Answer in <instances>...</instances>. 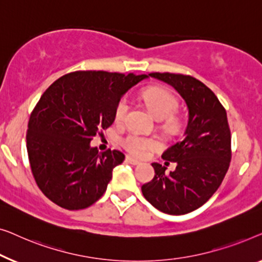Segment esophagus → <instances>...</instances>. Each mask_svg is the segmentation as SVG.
I'll use <instances>...</instances> for the list:
<instances>
[{"instance_id":"esophagus-1","label":"esophagus","mask_w":262,"mask_h":262,"mask_svg":"<svg viewBox=\"0 0 262 262\" xmlns=\"http://www.w3.org/2000/svg\"><path fill=\"white\" fill-rule=\"evenodd\" d=\"M126 161H127L128 164H130V165H139L140 164L139 160H136V159H134V158H132L129 156L126 158Z\"/></svg>"}]
</instances>
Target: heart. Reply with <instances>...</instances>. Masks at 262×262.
<instances>
[{
  "instance_id": "obj_1",
  "label": "heart",
  "mask_w": 262,
  "mask_h": 262,
  "mask_svg": "<svg viewBox=\"0 0 262 262\" xmlns=\"http://www.w3.org/2000/svg\"><path fill=\"white\" fill-rule=\"evenodd\" d=\"M142 98L150 114L158 120L168 119L178 108V102L174 96L160 88H149L145 90L142 93ZM128 109H129V103L127 99H121L115 109V119L117 122L124 120ZM123 146L133 156L145 157L149 150L156 149L159 143L153 138H146V136L139 134H129L124 138Z\"/></svg>"
}]
</instances>
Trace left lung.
<instances>
[{
  "label": "left lung",
  "mask_w": 262,
  "mask_h": 262,
  "mask_svg": "<svg viewBox=\"0 0 262 262\" xmlns=\"http://www.w3.org/2000/svg\"><path fill=\"white\" fill-rule=\"evenodd\" d=\"M149 77L171 85L185 101L187 124L183 139L161 156L177 164L174 171L166 173V166L153 163L156 174L141 191L161 212L184 215L209 201L229 168L231 139L227 113L215 94L193 77L168 72L148 73Z\"/></svg>",
  "instance_id": "8db88e82"
}]
</instances>
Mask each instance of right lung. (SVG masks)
<instances>
[{"label": "right lung", "instance_id": "add662e5", "mask_svg": "<svg viewBox=\"0 0 262 262\" xmlns=\"http://www.w3.org/2000/svg\"><path fill=\"white\" fill-rule=\"evenodd\" d=\"M146 75L78 71L57 79L29 117L27 152L39 189L68 210L85 209L103 196L124 154L90 145L115 121L122 96Z\"/></svg>", "mask_w": 262, "mask_h": 262}]
</instances>
